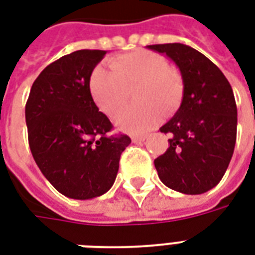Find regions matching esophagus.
<instances>
[{
  "label": "esophagus",
  "instance_id": "1",
  "mask_svg": "<svg viewBox=\"0 0 255 255\" xmlns=\"http://www.w3.org/2000/svg\"><path fill=\"white\" fill-rule=\"evenodd\" d=\"M145 135H139V136H132V141L133 143H141V141L145 140Z\"/></svg>",
  "mask_w": 255,
  "mask_h": 255
}]
</instances>
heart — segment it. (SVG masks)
<instances>
[{
  "label": "heart",
  "mask_w": 255,
  "mask_h": 255,
  "mask_svg": "<svg viewBox=\"0 0 255 255\" xmlns=\"http://www.w3.org/2000/svg\"><path fill=\"white\" fill-rule=\"evenodd\" d=\"M111 68L97 67L89 79L93 102L108 116L123 106L128 89L135 88L133 100L139 106L124 108L115 124L129 133H141L155 127L163 114H174L182 103L184 84L176 69L168 67L162 54L137 49L116 56Z\"/></svg>",
  "instance_id": "obj_1"
}]
</instances>
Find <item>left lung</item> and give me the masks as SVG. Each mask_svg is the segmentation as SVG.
Masks as SVG:
<instances>
[{"mask_svg": "<svg viewBox=\"0 0 255 255\" xmlns=\"http://www.w3.org/2000/svg\"><path fill=\"white\" fill-rule=\"evenodd\" d=\"M179 68L184 84L179 110L160 132L168 148L155 159L159 179L188 195L209 191L221 182L237 140V104L230 83L205 54L184 44H156Z\"/></svg>", "mask_w": 255, "mask_h": 255, "instance_id": "obj_1", "label": "left lung"}]
</instances>
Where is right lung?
Returning <instances> with one entry per match:
<instances>
[{
    "label": "right lung",
    "mask_w": 255,
    "mask_h": 255,
    "mask_svg": "<svg viewBox=\"0 0 255 255\" xmlns=\"http://www.w3.org/2000/svg\"><path fill=\"white\" fill-rule=\"evenodd\" d=\"M106 50L83 49L49 64L33 83L25 106L34 162L58 192L72 199L106 194L131 139L112 135V123L89 91L93 69Z\"/></svg>",
    "instance_id": "obj_1"
}]
</instances>
